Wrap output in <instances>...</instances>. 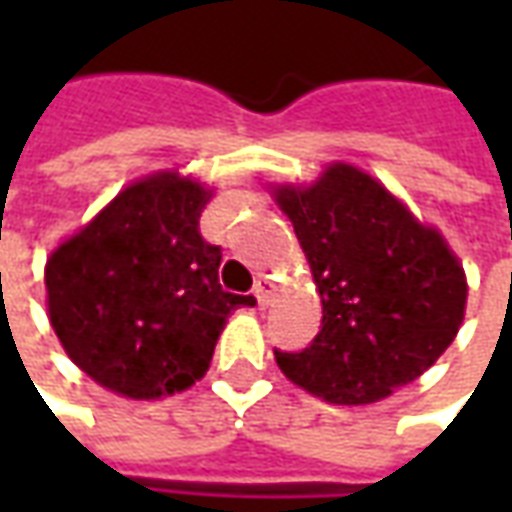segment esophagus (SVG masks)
Listing matches in <instances>:
<instances>
[{"mask_svg": "<svg viewBox=\"0 0 512 512\" xmlns=\"http://www.w3.org/2000/svg\"><path fill=\"white\" fill-rule=\"evenodd\" d=\"M255 299H257V307L260 310H266L268 304L274 301V282L271 279H257L255 282Z\"/></svg>", "mask_w": 512, "mask_h": 512, "instance_id": "esophagus-1", "label": "esophagus"}]
</instances>
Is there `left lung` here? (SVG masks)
Wrapping results in <instances>:
<instances>
[{"mask_svg":"<svg viewBox=\"0 0 512 512\" xmlns=\"http://www.w3.org/2000/svg\"><path fill=\"white\" fill-rule=\"evenodd\" d=\"M321 296V332L279 370L334 406H370L417 381L466 315L447 238L365 169L332 161L312 183H268Z\"/></svg>","mask_w":512,"mask_h":512,"instance_id":"obj_1","label":"left lung"}]
</instances>
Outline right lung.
<instances>
[{
  "mask_svg": "<svg viewBox=\"0 0 512 512\" xmlns=\"http://www.w3.org/2000/svg\"><path fill=\"white\" fill-rule=\"evenodd\" d=\"M211 197L197 178L161 169L128 183L51 249V329L73 365L109 392H186L208 373L227 318L255 304L219 285L222 249L200 235Z\"/></svg>",
  "mask_w": 512,
  "mask_h": 512,
  "instance_id": "1",
  "label": "right lung"
}]
</instances>
